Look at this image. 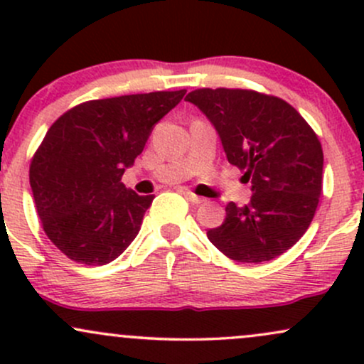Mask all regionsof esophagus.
<instances>
[{
	"label": "esophagus",
	"instance_id": "34e87169",
	"mask_svg": "<svg viewBox=\"0 0 364 364\" xmlns=\"http://www.w3.org/2000/svg\"><path fill=\"white\" fill-rule=\"evenodd\" d=\"M181 195L185 196V198L188 200V202H191V203H202V202H203V198H202V196L195 195L193 191L186 190V188H183V190H181Z\"/></svg>",
	"mask_w": 364,
	"mask_h": 364
}]
</instances>
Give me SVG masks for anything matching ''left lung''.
I'll return each instance as SVG.
<instances>
[{
    "label": "left lung",
    "instance_id": "1",
    "mask_svg": "<svg viewBox=\"0 0 364 364\" xmlns=\"http://www.w3.org/2000/svg\"><path fill=\"white\" fill-rule=\"evenodd\" d=\"M212 121L228 161L252 181L245 207L228 203L207 237L231 260L277 258L310 228L321 195V144L289 102L250 89H196L186 95Z\"/></svg>",
    "mask_w": 364,
    "mask_h": 364
}]
</instances>
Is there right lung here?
Listing matches in <instances>:
<instances>
[{
  "mask_svg": "<svg viewBox=\"0 0 364 364\" xmlns=\"http://www.w3.org/2000/svg\"><path fill=\"white\" fill-rule=\"evenodd\" d=\"M186 90L95 99L72 107L46 133L31 161V188L46 236L70 260L106 265L139 235L154 195L127 190L121 176L154 124Z\"/></svg>",
  "mask_w": 364,
  "mask_h": 364,
  "instance_id": "obj_1",
  "label": "right lung"
}]
</instances>
